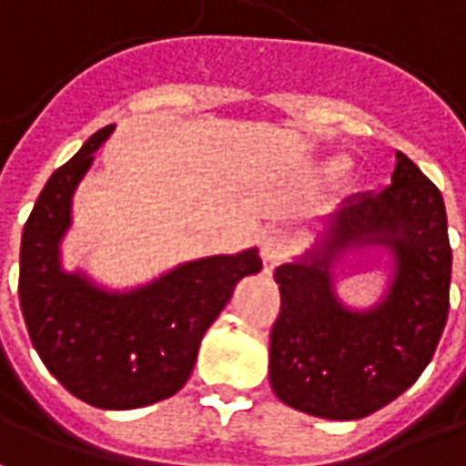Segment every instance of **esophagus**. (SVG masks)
Instances as JSON below:
<instances>
[{"label":"esophagus","mask_w":466,"mask_h":466,"mask_svg":"<svg viewBox=\"0 0 466 466\" xmlns=\"http://www.w3.org/2000/svg\"><path fill=\"white\" fill-rule=\"evenodd\" d=\"M289 244H292V237H289L288 229L282 227H267L262 232V239H259V249H262V259L267 265H275L278 259L288 255Z\"/></svg>","instance_id":"34e87169"}]
</instances>
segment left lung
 I'll return each instance as SVG.
<instances>
[{
  "instance_id": "1",
  "label": "left lung",
  "mask_w": 466,
  "mask_h": 466,
  "mask_svg": "<svg viewBox=\"0 0 466 466\" xmlns=\"http://www.w3.org/2000/svg\"><path fill=\"white\" fill-rule=\"evenodd\" d=\"M379 243L392 252L387 298L350 311L334 298L332 262ZM279 315L269 333V383L279 401L353 421L399 399L439 346L449 315L451 247L439 188L396 151L391 184L348 197L305 257L275 269Z\"/></svg>"
}]
</instances>
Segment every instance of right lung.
Listing matches in <instances>:
<instances>
[{
    "mask_svg": "<svg viewBox=\"0 0 466 466\" xmlns=\"http://www.w3.org/2000/svg\"><path fill=\"white\" fill-rule=\"evenodd\" d=\"M110 133L113 126L93 133L37 197L22 232L19 305L52 376L80 401L126 411L181 391L207 328L262 259L255 247L201 257L126 292L65 272L60 242L70 229L73 194Z\"/></svg>",
    "mask_w": 466,
    "mask_h": 466,
    "instance_id": "add662e5",
    "label": "right lung"
}]
</instances>
